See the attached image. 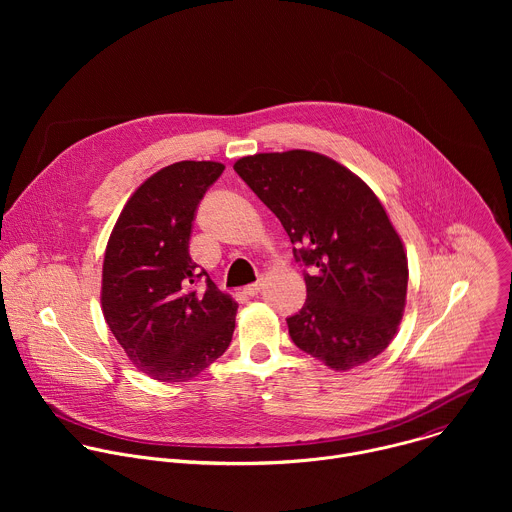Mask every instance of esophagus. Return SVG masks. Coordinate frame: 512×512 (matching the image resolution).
I'll list each match as a JSON object with an SVG mask.
<instances>
[{
	"instance_id": "esophagus-1",
	"label": "esophagus",
	"mask_w": 512,
	"mask_h": 512,
	"mask_svg": "<svg viewBox=\"0 0 512 512\" xmlns=\"http://www.w3.org/2000/svg\"><path fill=\"white\" fill-rule=\"evenodd\" d=\"M261 287H263V283H261V281H255V283H251V285L245 287V294L251 296V298H255V296L259 294V291H261Z\"/></svg>"
}]
</instances>
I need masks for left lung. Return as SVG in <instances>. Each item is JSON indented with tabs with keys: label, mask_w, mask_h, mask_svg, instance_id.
<instances>
[{
	"label": "left lung",
	"mask_w": 512,
	"mask_h": 512,
	"mask_svg": "<svg viewBox=\"0 0 512 512\" xmlns=\"http://www.w3.org/2000/svg\"><path fill=\"white\" fill-rule=\"evenodd\" d=\"M233 168L279 218L304 265L308 298L287 318L294 344L334 371L379 356L401 322L409 269L373 190L306 150L247 156Z\"/></svg>",
	"instance_id": "left-lung-1"
}]
</instances>
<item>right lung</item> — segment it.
Listing matches in <instances>:
<instances>
[{"mask_svg": "<svg viewBox=\"0 0 512 512\" xmlns=\"http://www.w3.org/2000/svg\"><path fill=\"white\" fill-rule=\"evenodd\" d=\"M218 162H178L145 180L121 210L103 261V316L139 371L162 383L202 373L233 338L237 302L188 251L194 212Z\"/></svg>", "mask_w": 512, "mask_h": 512, "instance_id": "1", "label": "right lung"}]
</instances>
